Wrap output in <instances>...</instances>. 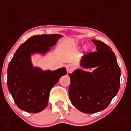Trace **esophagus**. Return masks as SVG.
Masks as SVG:
<instances>
[{"label": "esophagus", "instance_id": "1", "mask_svg": "<svg viewBox=\"0 0 131 131\" xmlns=\"http://www.w3.org/2000/svg\"><path fill=\"white\" fill-rule=\"evenodd\" d=\"M66 69H67V71L68 73H71L74 69L73 66L71 65V64H68L67 67H66Z\"/></svg>", "mask_w": 131, "mask_h": 131}]
</instances>
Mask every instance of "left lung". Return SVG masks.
<instances>
[{"label": "left lung", "instance_id": "left-lung-1", "mask_svg": "<svg viewBox=\"0 0 131 131\" xmlns=\"http://www.w3.org/2000/svg\"><path fill=\"white\" fill-rule=\"evenodd\" d=\"M96 51L85 53L84 68H96L92 73L78 69L69 73V94L72 104L80 112L94 114L107 106L117 94L120 86V68L111 47L103 42L92 40Z\"/></svg>", "mask_w": 131, "mask_h": 131}]
</instances>
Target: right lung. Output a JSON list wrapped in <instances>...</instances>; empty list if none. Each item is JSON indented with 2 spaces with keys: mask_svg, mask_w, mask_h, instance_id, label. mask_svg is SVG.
<instances>
[{
  "mask_svg": "<svg viewBox=\"0 0 131 131\" xmlns=\"http://www.w3.org/2000/svg\"><path fill=\"white\" fill-rule=\"evenodd\" d=\"M60 37L57 34L32 36L19 46L9 62L7 86L20 110L34 114L43 111L47 105L51 88L67 74L65 68L41 71L32 67L30 62L32 53L48 51Z\"/></svg>",
  "mask_w": 131,
  "mask_h": 131,
  "instance_id": "add662e5",
  "label": "right lung"
}]
</instances>
